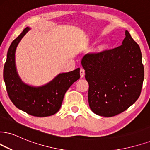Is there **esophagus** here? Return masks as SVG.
<instances>
[{
    "label": "esophagus",
    "mask_w": 150,
    "mask_h": 150,
    "mask_svg": "<svg viewBox=\"0 0 150 150\" xmlns=\"http://www.w3.org/2000/svg\"><path fill=\"white\" fill-rule=\"evenodd\" d=\"M80 75H81V78L84 77V76H85V70H84L83 68H81V70H80Z\"/></svg>",
    "instance_id": "esophagus-1"
}]
</instances>
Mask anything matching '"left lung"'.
Wrapping results in <instances>:
<instances>
[{
    "mask_svg": "<svg viewBox=\"0 0 150 150\" xmlns=\"http://www.w3.org/2000/svg\"><path fill=\"white\" fill-rule=\"evenodd\" d=\"M122 44L81 60L89 84L88 102L98 115L112 117L126 110L141 93L144 67L138 44L125 31Z\"/></svg>",
    "mask_w": 150,
    "mask_h": 150,
    "instance_id": "left-lung-1",
    "label": "left lung"
}]
</instances>
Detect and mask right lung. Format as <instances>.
Masks as SVG:
<instances>
[{"instance_id":"obj_1","label":"right lung","mask_w":150,"mask_h":150,"mask_svg":"<svg viewBox=\"0 0 150 150\" xmlns=\"http://www.w3.org/2000/svg\"><path fill=\"white\" fill-rule=\"evenodd\" d=\"M30 30L25 28L11 44L3 70L7 95L16 108L35 117L53 115L60 110L64 94L80 79V69L57 76L52 81L40 88H33L21 82L16 73L15 51L22 38Z\"/></svg>"}]
</instances>
